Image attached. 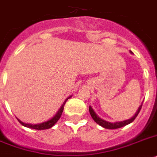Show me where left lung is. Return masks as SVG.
<instances>
[{
    "mask_svg": "<svg viewBox=\"0 0 157 157\" xmlns=\"http://www.w3.org/2000/svg\"><path fill=\"white\" fill-rule=\"evenodd\" d=\"M131 53L132 52L130 51ZM142 107V104L138 108L137 111L136 113L134 114V116L132 117H131L130 119H128L125 120V121H117V122H109V121H105V120L101 119V117H99L97 115V113H95L94 110L93 109V108L89 106V113H90V115L92 117L94 121L96 122L97 124H98L99 125H101V127L105 128H107V129H116V128H122L124 126L128 125V124H129L130 123H132L134 120L136 119V117H137V115L139 114L140 111V109H141Z\"/></svg>",
    "mask_w": 157,
    "mask_h": 157,
    "instance_id": "obj_1",
    "label": "left lung"
}]
</instances>
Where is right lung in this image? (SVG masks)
I'll list each match as a JSON object with an SVG mask.
<instances>
[{"mask_svg": "<svg viewBox=\"0 0 157 157\" xmlns=\"http://www.w3.org/2000/svg\"><path fill=\"white\" fill-rule=\"evenodd\" d=\"M71 97H72V96H69V97H68L65 101H64V102L63 103V105H61V107L60 108V109L57 111V113L55 114L54 117H52V118L48 120V121H44V122H42V123H40V124H33L24 123V122H22L21 121H20L18 118H17V119L20 123L23 126H25V127L29 128H33V129H36V130L48 129V128H52V126H53L54 124L58 121V120L60 119V117H61V114H62L63 113V110H64V104L66 103V101H68V99L71 98Z\"/></svg>", "mask_w": 157, "mask_h": 157, "instance_id": "right-lung-1", "label": "right lung"}]
</instances>
